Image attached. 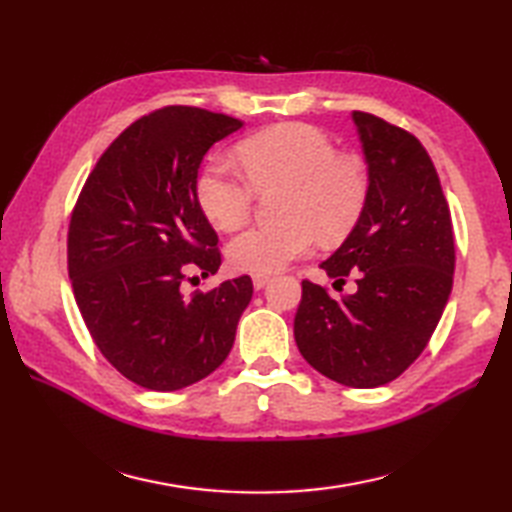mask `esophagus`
<instances>
[{
  "instance_id": "obj_1",
  "label": "esophagus",
  "mask_w": 512,
  "mask_h": 512,
  "mask_svg": "<svg viewBox=\"0 0 512 512\" xmlns=\"http://www.w3.org/2000/svg\"><path fill=\"white\" fill-rule=\"evenodd\" d=\"M270 281V277L268 275H253V286L257 288V290H262L266 284Z\"/></svg>"
}]
</instances>
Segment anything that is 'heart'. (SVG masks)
Masks as SVG:
<instances>
[{"mask_svg":"<svg viewBox=\"0 0 512 512\" xmlns=\"http://www.w3.org/2000/svg\"><path fill=\"white\" fill-rule=\"evenodd\" d=\"M244 173L228 160H211L195 180V200L220 231H235L253 211L255 189L288 187L284 224L253 226L226 246L235 270L270 275L308 255L323 239H341L361 217L369 171L354 154H339L323 129L308 123H279L239 140Z\"/></svg>","mask_w":512,"mask_h":512,"instance_id":"1","label":"heart"}]
</instances>
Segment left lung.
Here are the masks:
<instances>
[{
	"label": "left lung",
	"mask_w": 512,
	"mask_h": 512,
	"mask_svg": "<svg viewBox=\"0 0 512 512\" xmlns=\"http://www.w3.org/2000/svg\"><path fill=\"white\" fill-rule=\"evenodd\" d=\"M369 193L352 233L321 268L354 295L301 281L295 341L336 383L358 389L398 378L427 347L447 306L455 244L438 171L420 140L367 112H354Z\"/></svg>",
	"instance_id": "left-lung-1"
}]
</instances>
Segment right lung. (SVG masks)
I'll return each mask as SVG.
<instances>
[{"label":"right lung","instance_id":"right-lung-1","mask_svg":"<svg viewBox=\"0 0 512 512\" xmlns=\"http://www.w3.org/2000/svg\"><path fill=\"white\" fill-rule=\"evenodd\" d=\"M239 127L200 107H160L105 149L72 209L76 306L101 354L145 389L176 391L215 372L253 297L248 275L182 292L191 270L209 277L222 264L195 180L206 151Z\"/></svg>","mask_w":512,"mask_h":512}]
</instances>
